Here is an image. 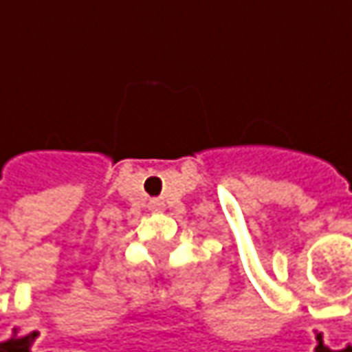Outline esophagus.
Returning <instances> with one entry per match:
<instances>
[{"mask_svg":"<svg viewBox=\"0 0 352 352\" xmlns=\"http://www.w3.org/2000/svg\"><path fill=\"white\" fill-rule=\"evenodd\" d=\"M148 208H151L152 211H162V210H164V201H162V200H151Z\"/></svg>","mask_w":352,"mask_h":352,"instance_id":"esophagus-1","label":"esophagus"}]
</instances>
